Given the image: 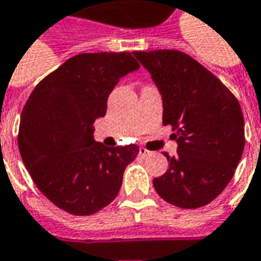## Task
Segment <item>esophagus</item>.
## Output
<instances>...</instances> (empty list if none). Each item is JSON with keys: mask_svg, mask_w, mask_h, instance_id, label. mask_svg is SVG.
<instances>
[{"mask_svg": "<svg viewBox=\"0 0 261 261\" xmlns=\"http://www.w3.org/2000/svg\"><path fill=\"white\" fill-rule=\"evenodd\" d=\"M139 154H140V156H143V157H147V156H151V154H153V151L147 150L146 147H140Z\"/></svg>", "mask_w": 261, "mask_h": 261, "instance_id": "esophagus-1", "label": "esophagus"}]
</instances>
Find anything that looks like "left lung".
I'll list each match as a JSON object with an SVG mask.
<instances>
[{
    "mask_svg": "<svg viewBox=\"0 0 261 261\" xmlns=\"http://www.w3.org/2000/svg\"><path fill=\"white\" fill-rule=\"evenodd\" d=\"M163 98V125L175 134L177 154L153 180L169 204L193 210L210 204L232 180L245 149L239 101L210 70L180 50L134 51Z\"/></svg>",
    "mask_w": 261,
    "mask_h": 261,
    "instance_id": "left-lung-1",
    "label": "left lung"
}]
</instances>
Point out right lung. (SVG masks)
<instances>
[{"mask_svg": "<svg viewBox=\"0 0 261 261\" xmlns=\"http://www.w3.org/2000/svg\"><path fill=\"white\" fill-rule=\"evenodd\" d=\"M140 66L129 51L70 57L35 87L23 107L18 147L40 193L71 215H92L119 193L136 145L107 147L94 122L121 77Z\"/></svg>", "mask_w": 261, "mask_h": 261, "instance_id": "obj_1", "label": "right lung"}]
</instances>
